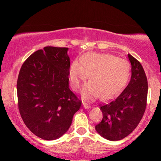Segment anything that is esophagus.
<instances>
[{
    "mask_svg": "<svg viewBox=\"0 0 161 161\" xmlns=\"http://www.w3.org/2000/svg\"><path fill=\"white\" fill-rule=\"evenodd\" d=\"M83 108H85V109H89V108H91V106L90 104H87V103H83Z\"/></svg>",
    "mask_w": 161,
    "mask_h": 161,
    "instance_id": "1",
    "label": "esophagus"
}]
</instances>
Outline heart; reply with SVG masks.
Segmentation results:
<instances>
[{
  "label": "heart",
  "mask_w": 161,
  "mask_h": 161,
  "mask_svg": "<svg viewBox=\"0 0 161 161\" xmlns=\"http://www.w3.org/2000/svg\"><path fill=\"white\" fill-rule=\"evenodd\" d=\"M91 81L82 89V97L95 100L101 96L108 100L121 91L127 81L129 64L127 61L109 53H87L81 61L75 60L69 69L71 87L78 91L89 77Z\"/></svg>",
  "instance_id": "b5f03b06"
}]
</instances>
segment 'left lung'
Here are the masks:
<instances>
[{
	"instance_id": "8db88e82",
	"label": "left lung",
	"mask_w": 161,
	"mask_h": 161,
	"mask_svg": "<svg viewBox=\"0 0 161 161\" xmlns=\"http://www.w3.org/2000/svg\"><path fill=\"white\" fill-rule=\"evenodd\" d=\"M131 76L124 90L113 100L100 104L102 121L95 127L106 139L118 141L129 136L140 122L147 108L148 82L142 64L128 54Z\"/></svg>"
}]
</instances>
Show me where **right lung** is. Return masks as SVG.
Returning a JSON list of instances; mask_svg holds the SVG:
<instances>
[{
    "label": "right lung",
    "mask_w": 161,
    "mask_h": 161,
    "mask_svg": "<svg viewBox=\"0 0 161 161\" xmlns=\"http://www.w3.org/2000/svg\"><path fill=\"white\" fill-rule=\"evenodd\" d=\"M67 47H45L22 65L17 81L20 115L30 130L45 140L61 137L70 127L82 101L69 87Z\"/></svg>",
    "instance_id": "1"
}]
</instances>
